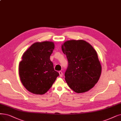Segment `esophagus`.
<instances>
[{"mask_svg": "<svg viewBox=\"0 0 121 121\" xmlns=\"http://www.w3.org/2000/svg\"><path fill=\"white\" fill-rule=\"evenodd\" d=\"M59 74H60V77H62V74H63V73H62V71H59Z\"/></svg>", "mask_w": 121, "mask_h": 121, "instance_id": "1", "label": "esophagus"}]
</instances>
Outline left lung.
Listing matches in <instances>:
<instances>
[{
  "instance_id": "1",
  "label": "left lung",
  "mask_w": 121,
  "mask_h": 121,
  "mask_svg": "<svg viewBox=\"0 0 121 121\" xmlns=\"http://www.w3.org/2000/svg\"><path fill=\"white\" fill-rule=\"evenodd\" d=\"M61 49L68 60L65 75L69 87L78 93L93 88L100 78L101 65L92 46L84 40H69Z\"/></svg>"
}]
</instances>
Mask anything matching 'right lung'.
<instances>
[{"label": "right lung", "instance_id": "add662e5", "mask_svg": "<svg viewBox=\"0 0 121 121\" xmlns=\"http://www.w3.org/2000/svg\"><path fill=\"white\" fill-rule=\"evenodd\" d=\"M54 48L52 42H37L23 54L19 74L22 84L30 92L46 93L59 75L50 60Z\"/></svg>", "mask_w": 121, "mask_h": 121}]
</instances>
